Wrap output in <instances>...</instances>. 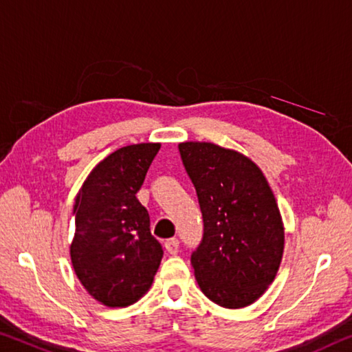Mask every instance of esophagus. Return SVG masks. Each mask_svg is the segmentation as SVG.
<instances>
[{"label": "esophagus", "instance_id": "esophagus-1", "mask_svg": "<svg viewBox=\"0 0 352 352\" xmlns=\"http://www.w3.org/2000/svg\"><path fill=\"white\" fill-rule=\"evenodd\" d=\"M178 239L177 238H170V239H167V241L164 243V248H166V250H167V254H170V255H175L177 252H178Z\"/></svg>", "mask_w": 352, "mask_h": 352}]
</instances>
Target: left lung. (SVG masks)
<instances>
[{"mask_svg": "<svg viewBox=\"0 0 352 352\" xmlns=\"http://www.w3.org/2000/svg\"><path fill=\"white\" fill-rule=\"evenodd\" d=\"M196 188L204 236L191 254L200 289L226 309L255 302L283 254L280 211L265 175L246 156L211 142L178 144Z\"/></svg>", "mask_w": 352, "mask_h": 352, "instance_id": "left-lung-1", "label": "left lung"}]
</instances>
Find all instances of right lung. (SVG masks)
Wrapping results in <instances>:
<instances>
[{
	"mask_svg": "<svg viewBox=\"0 0 352 352\" xmlns=\"http://www.w3.org/2000/svg\"><path fill=\"white\" fill-rule=\"evenodd\" d=\"M160 144L126 146L94 167L75 200L72 265L91 296L126 307L146 294L163 258L136 199Z\"/></svg>",
	"mask_w": 352,
	"mask_h": 352,
	"instance_id": "right-lung-1",
	"label": "right lung"
}]
</instances>
